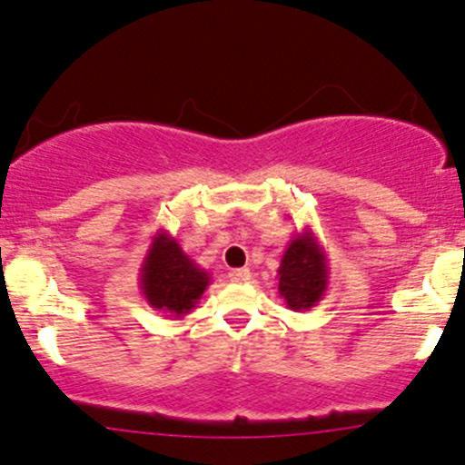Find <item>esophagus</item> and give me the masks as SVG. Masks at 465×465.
I'll list each match as a JSON object with an SVG mask.
<instances>
[{
	"label": "esophagus",
	"instance_id": "obj_1",
	"mask_svg": "<svg viewBox=\"0 0 465 465\" xmlns=\"http://www.w3.org/2000/svg\"><path fill=\"white\" fill-rule=\"evenodd\" d=\"M228 276H231V281H234V283H243V281L250 279V270L248 268H237V270H232V272Z\"/></svg>",
	"mask_w": 465,
	"mask_h": 465
}]
</instances>
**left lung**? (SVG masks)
<instances>
[{"mask_svg":"<svg viewBox=\"0 0 465 465\" xmlns=\"http://www.w3.org/2000/svg\"><path fill=\"white\" fill-rule=\"evenodd\" d=\"M279 294L292 312H307L322 301L330 285V263L312 228L296 232L276 270Z\"/></svg>","mask_w":465,"mask_h":465,"instance_id":"left-lung-1","label":"left lung"}]
</instances>
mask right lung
Wrapping results in <instances>:
<instances>
[{
  "label": "right lung",
  "instance_id": "1",
  "mask_svg": "<svg viewBox=\"0 0 465 465\" xmlns=\"http://www.w3.org/2000/svg\"><path fill=\"white\" fill-rule=\"evenodd\" d=\"M211 285V274L182 250L173 234L158 231L140 265V292L153 310L182 318Z\"/></svg>",
  "mask_w": 465,
  "mask_h": 465
}]
</instances>
